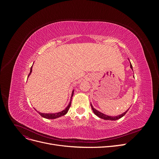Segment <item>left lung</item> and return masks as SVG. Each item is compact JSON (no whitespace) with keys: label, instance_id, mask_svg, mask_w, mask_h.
<instances>
[{"label":"left lung","instance_id":"left-lung-1","mask_svg":"<svg viewBox=\"0 0 159 159\" xmlns=\"http://www.w3.org/2000/svg\"><path fill=\"white\" fill-rule=\"evenodd\" d=\"M130 67H131V68L133 70V67H132V65H131V64L130 63ZM91 109H92V110H93V113L97 115L98 117H100L101 119H105V120H111V121H115V120H117V119H120V118H121L122 117H123L126 114V113L128 111V110L127 111H126L124 113H123V114H121V115H118V116H115V117H111V116H108V115H105V114H103V113H101V112H99V111H98V110H96L95 109H94L93 108V107L92 106V105H91Z\"/></svg>","mask_w":159,"mask_h":159}]
</instances>
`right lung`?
I'll list each match as a JSON object with an SVG mask.
<instances>
[{"instance_id":"right-lung-1","label":"right lung","mask_w":159,"mask_h":159,"mask_svg":"<svg viewBox=\"0 0 159 159\" xmlns=\"http://www.w3.org/2000/svg\"><path fill=\"white\" fill-rule=\"evenodd\" d=\"M32 69V66L31 67L30 71L29 74H28V76H29V75H30V74H31ZM73 95H74V91H72V94H71V100H70V102L69 105H68V107H67L64 111H62L58 112V113H40V112H38V113H39L42 117L46 118V119H56V118H57V117H61V116H63V115H66L67 113H68V110H69V109H70V106H71V98H72V97H73Z\"/></svg>"}]
</instances>
